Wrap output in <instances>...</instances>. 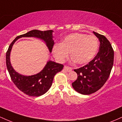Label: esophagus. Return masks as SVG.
<instances>
[{
  "instance_id": "obj_1",
  "label": "esophagus",
  "mask_w": 122,
  "mask_h": 122,
  "mask_svg": "<svg viewBox=\"0 0 122 122\" xmlns=\"http://www.w3.org/2000/svg\"><path fill=\"white\" fill-rule=\"evenodd\" d=\"M64 69L65 70V71H66V72H71V71H72V69L71 67H69V66H65L64 68Z\"/></svg>"
}]
</instances>
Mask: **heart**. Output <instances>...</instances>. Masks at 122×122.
<instances>
[{
	"mask_svg": "<svg viewBox=\"0 0 122 122\" xmlns=\"http://www.w3.org/2000/svg\"><path fill=\"white\" fill-rule=\"evenodd\" d=\"M98 48L99 42L95 36L76 33L67 36L61 43L54 45L52 53L58 61L63 62L71 53L76 63L84 65L94 58Z\"/></svg>",
	"mask_w": 122,
	"mask_h": 122,
	"instance_id": "obj_1",
	"label": "heart"
}]
</instances>
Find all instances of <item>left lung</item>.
I'll list each match as a JSON object with an SVG mask.
<instances>
[{
    "label": "left lung",
    "instance_id": "obj_1",
    "mask_svg": "<svg viewBox=\"0 0 122 122\" xmlns=\"http://www.w3.org/2000/svg\"><path fill=\"white\" fill-rule=\"evenodd\" d=\"M93 33L100 41L99 52L88 64L74 70L77 79L72 86L82 95H90L100 89L108 79L114 64V50L109 41L103 35Z\"/></svg>",
    "mask_w": 122,
    "mask_h": 122
}]
</instances>
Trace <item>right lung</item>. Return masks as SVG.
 Masks as SVG:
<instances>
[{"label": "right lung", "mask_w": 122, "mask_h": 122, "mask_svg": "<svg viewBox=\"0 0 122 122\" xmlns=\"http://www.w3.org/2000/svg\"><path fill=\"white\" fill-rule=\"evenodd\" d=\"M53 30L40 31L33 30L25 34L15 38L9 46L6 53V65L12 81L19 90L30 96H41L46 92L52 85L54 77L62 71L64 65L52 61H47L44 68L38 73L31 76H23L18 73L12 68L10 62V53L14 43L22 37H36L43 40L46 43L50 53L54 42L53 40Z\"/></svg>", "instance_id": "1"}]
</instances>
